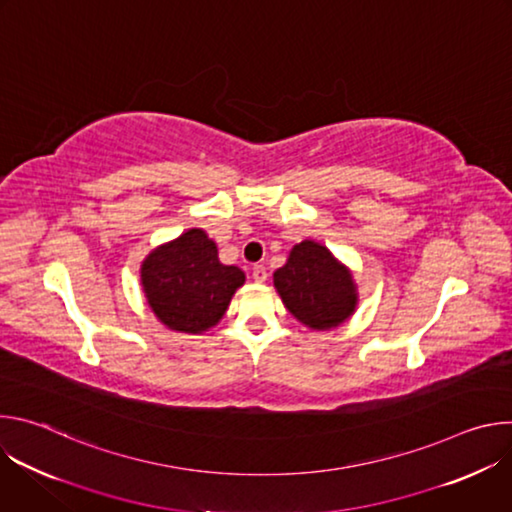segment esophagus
I'll return each instance as SVG.
<instances>
[{
    "mask_svg": "<svg viewBox=\"0 0 512 512\" xmlns=\"http://www.w3.org/2000/svg\"><path fill=\"white\" fill-rule=\"evenodd\" d=\"M253 279H255L257 283H263V281L267 279V269H265L263 265H255V267H253Z\"/></svg>",
    "mask_w": 512,
    "mask_h": 512,
    "instance_id": "1",
    "label": "esophagus"
}]
</instances>
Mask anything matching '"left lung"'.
<instances>
[{
	"mask_svg": "<svg viewBox=\"0 0 512 512\" xmlns=\"http://www.w3.org/2000/svg\"><path fill=\"white\" fill-rule=\"evenodd\" d=\"M283 306L312 330L346 322L358 304L352 273L320 243L302 241L273 273Z\"/></svg>",
	"mask_w": 512,
	"mask_h": 512,
	"instance_id": "8db88e82",
	"label": "left lung"
}]
</instances>
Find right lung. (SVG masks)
<instances>
[{"label":"right lung","instance_id":"obj_1","mask_svg":"<svg viewBox=\"0 0 512 512\" xmlns=\"http://www.w3.org/2000/svg\"><path fill=\"white\" fill-rule=\"evenodd\" d=\"M245 273L218 261L212 239L190 229L154 249L141 263V285L152 312L176 332L200 334L218 324Z\"/></svg>","mask_w":512,"mask_h":512}]
</instances>
